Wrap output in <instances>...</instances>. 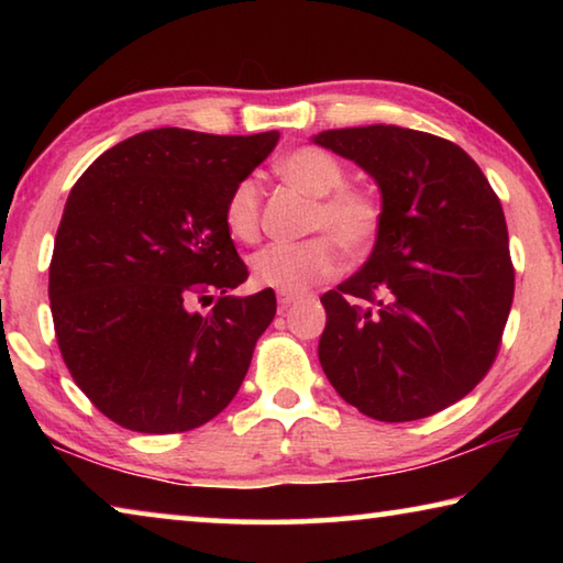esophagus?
<instances>
[{
    "mask_svg": "<svg viewBox=\"0 0 563 563\" xmlns=\"http://www.w3.org/2000/svg\"><path fill=\"white\" fill-rule=\"evenodd\" d=\"M300 300H302V295H298V292H278L280 310H288V308H292L295 302H300Z\"/></svg>",
    "mask_w": 563,
    "mask_h": 563,
    "instance_id": "obj_1",
    "label": "esophagus"
}]
</instances>
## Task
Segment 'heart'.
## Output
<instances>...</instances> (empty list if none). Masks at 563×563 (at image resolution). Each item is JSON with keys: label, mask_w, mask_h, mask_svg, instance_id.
<instances>
[{"label": "heart", "mask_w": 563, "mask_h": 563, "mask_svg": "<svg viewBox=\"0 0 563 563\" xmlns=\"http://www.w3.org/2000/svg\"><path fill=\"white\" fill-rule=\"evenodd\" d=\"M278 176L312 198L308 231H322L302 243H271L251 255L255 283L280 292H302L340 271L342 251L365 255L383 231V203L365 188L345 186L347 168L320 146H300L275 164ZM223 221L235 241L253 243L261 233V188L243 178L228 194ZM329 235L325 236L324 233ZM339 242L335 244L334 241Z\"/></svg>", "instance_id": "b5f03b06"}]
</instances>
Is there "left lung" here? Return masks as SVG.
<instances>
[{
	"label": "left lung",
	"instance_id": "8db88e82",
	"mask_svg": "<svg viewBox=\"0 0 563 563\" xmlns=\"http://www.w3.org/2000/svg\"><path fill=\"white\" fill-rule=\"evenodd\" d=\"M312 141L355 161L383 194L373 255L320 298V365L379 422L440 412L489 373L511 310L499 198L466 151L432 133L375 123Z\"/></svg>",
	"mask_w": 563,
	"mask_h": 563
}]
</instances>
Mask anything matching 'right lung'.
<instances>
[{
  "label": "right lung",
  "instance_id": "1",
  "mask_svg": "<svg viewBox=\"0 0 563 563\" xmlns=\"http://www.w3.org/2000/svg\"><path fill=\"white\" fill-rule=\"evenodd\" d=\"M278 139L154 129L76 180L49 265L52 318L74 383L111 422L196 430L243 385L275 292L231 295L247 268L223 211ZM213 291L214 310L196 313Z\"/></svg>",
  "mask_w": 563,
  "mask_h": 563
}]
</instances>
